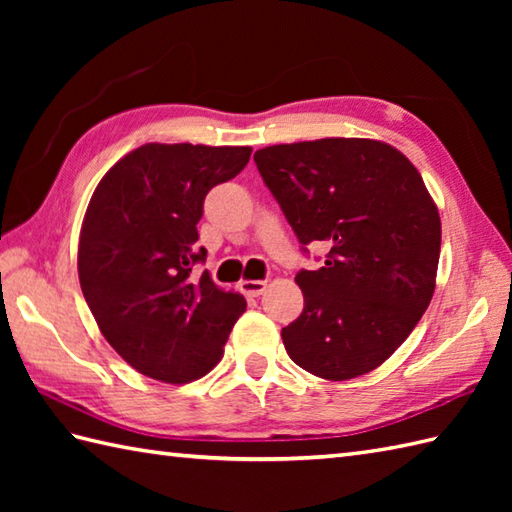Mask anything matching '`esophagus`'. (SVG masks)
<instances>
[{
	"label": "esophagus",
	"mask_w": 512,
	"mask_h": 512,
	"mask_svg": "<svg viewBox=\"0 0 512 512\" xmlns=\"http://www.w3.org/2000/svg\"><path fill=\"white\" fill-rule=\"evenodd\" d=\"M239 290H242L246 297H259L266 290V281L246 279V281H242V284H239Z\"/></svg>",
	"instance_id": "34e87169"
}]
</instances>
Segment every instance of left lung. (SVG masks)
Instances as JSON below:
<instances>
[{
    "mask_svg": "<svg viewBox=\"0 0 512 512\" xmlns=\"http://www.w3.org/2000/svg\"><path fill=\"white\" fill-rule=\"evenodd\" d=\"M255 162L303 250L330 248L319 270L295 277L303 312L281 330L288 356L325 380L372 372L436 290L442 226L422 176L369 138L273 145Z\"/></svg>",
    "mask_w": 512,
    "mask_h": 512,
    "instance_id": "1",
    "label": "left lung"
}]
</instances>
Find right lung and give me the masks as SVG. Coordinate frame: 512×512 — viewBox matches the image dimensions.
<instances>
[{"mask_svg": "<svg viewBox=\"0 0 512 512\" xmlns=\"http://www.w3.org/2000/svg\"><path fill=\"white\" fill-rule=\"evenodd\" d=\"M250 147L160 145L105 173L83 217L79 281L99 330L136 372L184 385L220 363L246 301L191 270L206 259V193L246 167Z\"/></svg>", "mask_w": 512, "mask_h": 512, "instance_id": "1", "label": "right lung"}]
</instances>
